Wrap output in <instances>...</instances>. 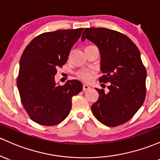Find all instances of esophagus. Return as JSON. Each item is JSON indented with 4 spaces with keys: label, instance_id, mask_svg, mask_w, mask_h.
<instances>
[{
    "label": "esophagus",
    "instance_id": "1",
    "mask_svg": "<svg viewBox=\"0 0 160 160\" xmlns=\"http://www.w3.org/2000/svg\"><path fill=\"white\" fill-rule=\"evenodd\" d=\"M90 88H91V87L87 85H83V86H82V89H83V91H88V90H89Z\"/></svg>",
    "mask_w": 160,
    "mask_h": 160
}]
</instances>
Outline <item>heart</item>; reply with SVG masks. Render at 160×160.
I'll list each match as a JSON object with an SVG mask.
<instances>
[{"label":"heart","instance_id":"b5f03b06","mask_svg":"<svg viewBox=\"0 0 160 160\" xmlns=\"http://www.w3.org/2000/svg\"><path fill=\"white\" fill-rule=\"evenodd\" d=\"M94 72L95 71L94 69H81V70H79L76 73V75L78 77V78H79L80 80L83 81L85 82H89L93 78V75H94Z\"/></svg>","mask_w":160,"mask_h":160}]
</instances>
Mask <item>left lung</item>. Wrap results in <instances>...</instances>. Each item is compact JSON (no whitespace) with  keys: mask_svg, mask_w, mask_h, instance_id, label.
I'll return each mask as SVG.
<instances>
[{"mask_svg":"<svg viewBox=\"0 0 160 160\" xmlns=\"http://www.w3.org/2000/svg\"><path fill=\"white\" fill-rule=\"evenodd\" d=\"M88 39L99 48L100 82L107 83L108 91L96 88L99 98L91 106L97 119L116 127L132 119L146 97L147 70L138 47L124 34L105 28H87L82 40Z\"/></svg>","mask_w":160,"mask_h":160,"instance_id":"8db88e82","label":"left lung"}]
</instances>
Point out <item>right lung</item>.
Instances as JSON below:
<instances>
[{
	"label": "right lung",
	"instance_id": "obj_1",
	"mask_svg": "<svg viewBox=\"0 0 160 160\" xmlns=\"http://www.w3.org/2000/svg\"><path fill=\"white\" fill-rule=\"evenodd\" d=\"M83 28L44 32L35 37L23 51L17 87L28 116L39 125L53 126L63 121L72 108V98L82 90L79 81L57 85V69L69 54Z\"/></svg>",
	"mask_w": 160,
	"mask_h": 160
}]
</instances>
